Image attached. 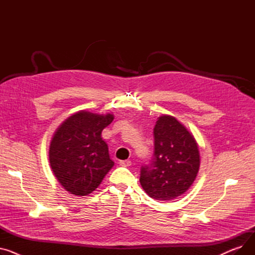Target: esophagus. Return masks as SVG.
I'll use <instances>...</instances> for the list:
<instances>
[{"mask_svg":"<svg viewBox=\"0 0 255 255\" xmlns=\"http://www.w3.org/2000/svg\"><path fill=\"white\" fill-rule=\"evenodd\" d=\"M131 164H132V162L130 161V160H121V161H120V165H122V166L128 167V166H130Z\"/></svg>","mask_w":255,"mask_h":255,"instance_id":"obj_1","label":"esophagus"}]
</instances>
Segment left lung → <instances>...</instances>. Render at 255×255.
<instances>
[{
  "label": "left lung",
  "instance_id": "left-lung-1",
  "mask_svg": "<svg viewBox=\"0 0 255 255\" xmlns=\"http://www.w3.org/2000/svg\"><path fill=\"white\" fill-rule=\"evenodd\" d=\"M155 152L151 166H142L140 185L156 200H172L188 190L199 170L198 144L172 116L158 118L154 128Z\"/></svg>",
  "mask_w": 255,
  "mask_h": 255
}]
</instances>
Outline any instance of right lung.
<instances>
[{
    "mask_svg": "<svg viewBox=\"0 0 255 255\" xmlns=\"http://www.w3.org/2000/svg\"><path fill=\"white\" fill-rule=\"evenodd\" d=\"M113 114L79 111L67 118L53 133L48 159L53 175L64 189L85 196L98 188L115 162L101 137Z\"/></svg>",
    "mask_w": 255,
    "mask_h": 255,
    "instance_id": "obj_1",
    "label": "right lung"
}]
</instances>
